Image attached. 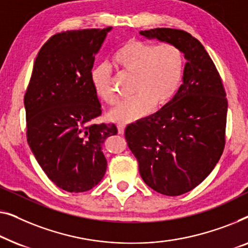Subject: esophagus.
Returning a JSON list of instances; mask_svg holds the SVG:
<instances>
[{
	"instance_id": "34e87169",
	"label": "esophagus",
	"mask_w": 248,
	"mask_h": 248,
	"mask_svg": "<svg viewBox=\"0 0 248 248\" xmlns=\"http://www.w3.org/2000/svg\"><path fill=\"white\" fill-rule=\"evenodd\" d=\"M117 127H118V134H119V135H124V128H125V125L119 124L117 125Z\"/></svg>"
}]
</instances>
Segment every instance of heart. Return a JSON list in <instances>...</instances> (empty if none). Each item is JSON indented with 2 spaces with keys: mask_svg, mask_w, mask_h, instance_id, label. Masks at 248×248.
Returning <instances> with one entry per match:
<instances>
[{
  "mask_svg": "<svg viewBox=\"0 0 248 248\" xmlns=\"http://www.w3.org/2000/svg\"><path fill=\"white\" fill-rule=\"evenodd\" d=\"M114 64L128 75H134V99L124 102L109 112V119L118 124L135 123L151 113L153 108L170 103L179 90L184 72V56L170 44L156 46L140 40H129L113 57ZM96 95L108 104L117 103L111 90V72L99 65L91 73Z\"/></svg>",
  "mask_w": 248,
  "mask_h": 248,
  "instance_id": "obj_1",
  "label": "heart"
}]
</instances>
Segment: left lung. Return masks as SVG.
I'll return each instance as SVG.
<instances>
[{
    "label": "left lung",
    "instance_id": "left-lung-1",
    "mask_svg": "<svg viewBox=\"0 0 248 248\" xmlns=\"http://www.w3.org/2000/svg\"><path fill=\"white\" fill-rule=\"evenodd\" d=\"M139 33L174 45L186 59L183 84L172 101L124 131L144 182L175 197L198 186L218 163L225 148L228 102L220 75L198 39L170 28Z\"/></svg>",
    "mask_w": 248,
    "mask_h": 248
}]
</instances>
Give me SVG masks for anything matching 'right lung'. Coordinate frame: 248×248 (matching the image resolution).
<instances>
[{"mask_svg":"<svg viewBox=\"0 0 248 248\" xmlns=\"http://www.w3.org/2000/svg\"><path fill=\"white\" fill-rule=\"evenodd\" d=\"M106 29L56 33L41 47L24 95L27 140L51 182L67 192H85L103 179L104 140L112 124H94L101 104L91 81Z\"/></svg>","mask_w":248,"mask_h":248,"instance_id":"1","label":"right lung"}]
</instances>
